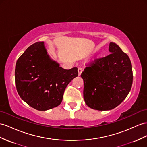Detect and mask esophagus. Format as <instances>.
<instances>
[{"label": "esophagus", "instance_id": "34e87169", "mask_svg": "<svg viewBox=\"0 0 147 147\" xmlns=\"http://www.w3.org/2000/svg\"><path fill=\"white\" fill-rule=\"evenodd\" d=\"M78 74L79 76H80V75L81 74L82 72V69L81 68V67H78Z\"/></svg>", "mask_w": 147, "mask_h": 147}]
</instances>
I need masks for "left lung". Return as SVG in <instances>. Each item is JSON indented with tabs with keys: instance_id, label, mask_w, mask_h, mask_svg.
Instances as JSON below:
<instances>
[{
	"instance_id": "left-lung-1",
	"label": "left lung",
	"mask_w": 147,
	"mask_h": 147,
	"mask_svg": "<svg viewBox=\"0 0 147 147\" xmlns=\"http://www.w3.org/2000/svg\"><path fill=\"white\" fill-rule=\"evenodd\" d=\"M111 53L95 58L86 65L81 76L84 81V99L89 107L108 111L126 98L133 82L130 59L117 45L111 43Z\"/></svg>"
}]
</instances>
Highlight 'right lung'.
Segmentation results:
<instances>
[{"instance_id":"add662e5","label":"right lung","mask_w":147,"mask_h":147,"mask_svg":"<svg viewBox=\"0 0 147 147\" xmlns=\"http://www.w3.org/2000/svg\"><path fill=\"white\" fill-rule=\"evenodd\" d=\"M78 76L77 67L65 69L50 58L43 41L30 46L17 59L15 70L18 95L41 111L59 106L66 86Z\"/></svg>"}]
</instances>
